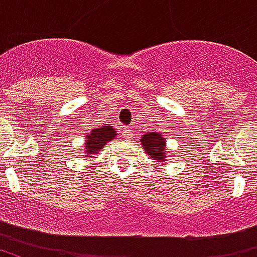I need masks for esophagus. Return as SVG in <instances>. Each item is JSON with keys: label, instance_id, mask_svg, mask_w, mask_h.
Here are the masks:
<instances>
[{"label": "esophagus", "instance_id": "obj_1", "mask_svg": "<svg viewBox=\"0 0 257 257\" xmlns=\"http://www.w3.org/2000/svg\"><path fill=\"white\" fill-rule=\"evenodd\" d=\"M122 134H123V138H125V139H131V138H132V132H131L128 128H123Z\"/></svg>", "mask_w": 257, "mask_h": 257}]
</instances>
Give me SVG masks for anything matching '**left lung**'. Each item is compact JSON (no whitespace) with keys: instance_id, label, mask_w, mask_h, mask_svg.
I'll return each mask as SVG.
<instances>
[{"instance_id":"obj_1","label":"left lung","mask_w":257,"mask_h":257,"mask_svg":"<svg viewBox=\"0 0 257 257\" xmlns=\"http://www.w3.org/2000/svg\"><path fill=\"white\" fill-rule=\"evenodd\" d=\"M142 145L145 147L147 156L150 158H154L157 162H165V158L168 157V153L165 150V138L161 134H157V132H149V134L143 135L142 138Z\"/></svg>"}]
</instances>
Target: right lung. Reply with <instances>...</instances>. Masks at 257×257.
Listing matches in <instances>:
<instances>
[{"label":"right lung","mask_w":257,"mask_h":257,"mask_svg":"<svg viewBox=\"0 0 257 257\" xmlns=\"http://www.w3.org/2000/svg\"><path fill=\"white\" fill-rule=\"evenodd\" d=\"M115 131L108 125L100 126V128L93 129L89 135H86V140H85V153L88 154V157H93L96 154H99L104 146L107 145V142H110L115 138Z\"/></svg>","instance_id":"right-lung-1"}]
</instances>
